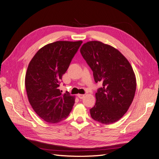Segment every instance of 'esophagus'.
<instances>
[{
    "label": "esophagus",
    "mask_w": 159,
    "mask_h": 159,
    "mask_svg": "<svg viewBox=\"0 0 159 159\" xmlns=\"http://www.w3.org/2000/svg\"><path fill=\"white\" fill-rule=\"evenodd\" d=\"M78 97L80 99H83L85 97V95H84V94H78Z\"/></svg>",
    "instance_id": "esophagus-1"
}]
</instances>
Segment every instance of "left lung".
Wrapping results in <instances>:
<instances>
[{
	"instance_id": "obj_1",
	"label": "left lung",
	"mask_w": 159,
	"mask_h": 159,
	"mask_svg": "<svg viewBox=\"0 0 159 159\" xmlns=\"http://www.w3.org/2000/svg\"><path fill=\"white\" fill-rule=\"evenodd\" d=\"M80 52L92 70L96 83L103 87L95 93L91 116L102 124L117 121L126 113L135 94L136 77L129 61L114 47L99 41H89Z\"/></svg>"
}]
</instances>
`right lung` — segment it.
I'll list each match as a JSON object with an SVG mask.
<instances>
[{
  "mask_svg": "<svg viewBox=\"0 0 159 159\" xmlns=\"http://www.w3.org/2000/svg\"><path fill=\"white\" fill-rule=\"evenodd\" d=\"M82 41H57L38 50L28 64L25 85L34 111L45 121L56 123L68 116L75 96L58 89L62 75Z\"/></svg>",
  "mask_w": 159,
  "mask_h": 159,
  "instance_id": "obj_1",
  "label": "right lung"
}]
</instances>
